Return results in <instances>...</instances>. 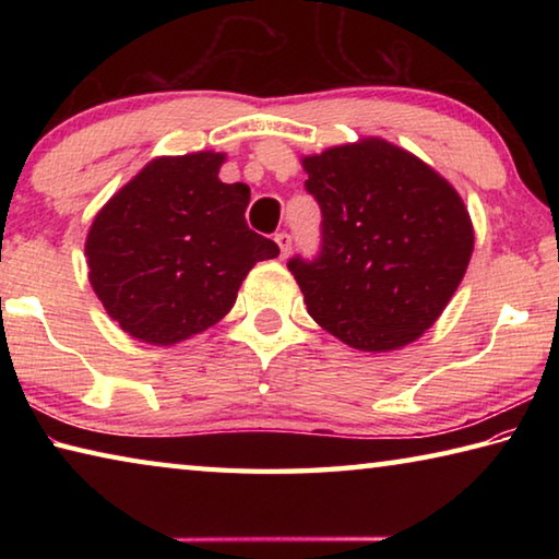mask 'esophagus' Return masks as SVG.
Segmentation results:
<instances>
[{"label": "esophagus", "instance_id": "1", "mask_svg": "<svg viewBox=\"0 0 559 559\" xmlns=\"http://www.w3.org/2000/svg\"><path fill=\"white\" fill-rule=\"evenodd\" d=\"M276 243L281 249V257H288L290 246H293V236L288 231H281V234H276Z\"/></svg>", "mask_w": 559, "mask_h": 559}]
</instances>
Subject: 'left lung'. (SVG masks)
Listing matches in <instances>:
<instances>
[{
  "mask_svg": "<svg viewBox=\"0 0 559 559\" xmlns=\"http://www.w3.org/2000/svg\"><path fill=\"white\" fill-rule=\"evenodd\" d=\"M320 204V251L293 257L308 313L365 353L414 343L443 313L473 253L468 210L447 179L382 138L302 157Z\"/></svg>",
  "mask_w": 559,
  "mask_h": 559,
  "instance_id": "left-lung-1",
  "label": "left lung"
}]
</instances>
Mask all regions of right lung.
Returning a JSON list of instances; mask_svg holds the SVG:
<instances>
[{
    "mask_svg": "<svg viewBox=\"0 0 559 559\" xmlns=\"http://www.w3.org/2000/svg\"><path fill=\"white\" fill-rule=\"evenodd\" d=\"M222 153L157 157L108 200L86 239L88 278L135 340L175 345L229 313L276 241L243 219L251 189L219 179Z\"/></svg>",
    "mask_w": 559,
    "mask_h": 559,
    "instance_id": "obj_1",
    "label": "right lung"
}]
</instances>
